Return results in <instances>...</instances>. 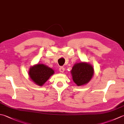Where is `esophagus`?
Here are the masks:
<instances>
[{
  "instance_id": "1",
  "label": "esophagus",
  "mask_w": 124,
  "mask_h": 124,
  "mask_svg": "<svg viewBox=\"0 0 124 124\" xmlns=\"http://www.w3.org/2000/svg\"><path fill=\"white\" fill-rule=\"evenodd\" d=\"M59 71L60 72H63L64 71V68L63 67H61L59 68Z\"/></svg>"
}]
</instances>
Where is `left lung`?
Here are the masks:
<instances>
[{
  "instance_id": "obj_1",
  "label": "left lung",
  "mask_w": 124,
  "mask_h": 124,
  "mask_svg": "<svg viewBox=\"0 0 124 124\" xmlns=\"http://www.w3.org/2000/svg\"><path fill=\"white\" fill-rule=\"evenodd\" d=\"M72 79L78 86L89 83L94 74V69L91 64L86 62L75 64L71 71Z\"/></svg>"
}]
</instances>
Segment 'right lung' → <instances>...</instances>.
<instances>
[{"mask_svg":"<svg viewBox=\"0 0 124 124\" xmlns=\"http://www.w3.org/2000/svg\"><path fill=\"white\" fill-rule=\"evenodd\" d=\"M28 74L33 82L42 86L54 74V71L45 64H37L30 68Z\"/></svg>","mask_w":124,"mask_h":124,"instance_id":"right-lung-1","label":"right lung"}]
</instances>
